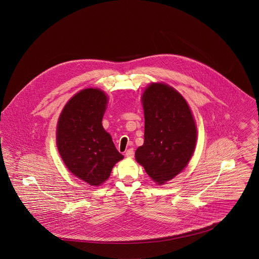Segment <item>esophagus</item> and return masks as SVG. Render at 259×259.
<instances>
[{"instance_id":"1","label":"esophagus","mask_w":259,"mask_h":259,"mask_svg":"<svg viewBox=\"0 0 259 259\" xmlns=\"http://www.w3.org/2000/svg\"><path fill=\"white\" fill-rule=\"evenodd\" d=\"M125 156L126 157H129V158H132L134 156V150L131 148V149H128L126 152H125Z\"/></svg>"}]
</instances>
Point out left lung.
I'll use <instances>...</instances> for the list:
<instances>
[{"label": "left lung", "instance_id": "1", "mask_svg": "<svg viewBox=\"0 0 259 259\" xmlns=\"http://www.w3.org/2000/svg\"><path fill=\"white\" fill-rule=\"evenodd\" d=\"M144 144L135 158L158 184L179 174L194 152L197 131L185 99L165 84H151L142 96Z\"/></svg>", "mask_w": 259, "mask_h": 259}]
</instances>
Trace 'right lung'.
I'll use <instances>...</instances> for the list:
<instances>
[{"mask_svg": "<svg viewBox=\"0 0 259 259\" xmlns=\"http://www.w3.org/2000/svg\"><path fill=\"white\" fill-rule=\"evenodd\" d=\"M107 100L99 89L80 91L66 104L57 126V147L65 165L93 186L106 181L124 157L102 126Z\"/></svg>", "mask_w": 259, "mask_h": 259, "instance_id": "obj_1", "label": "right lung"}]
</instances>
